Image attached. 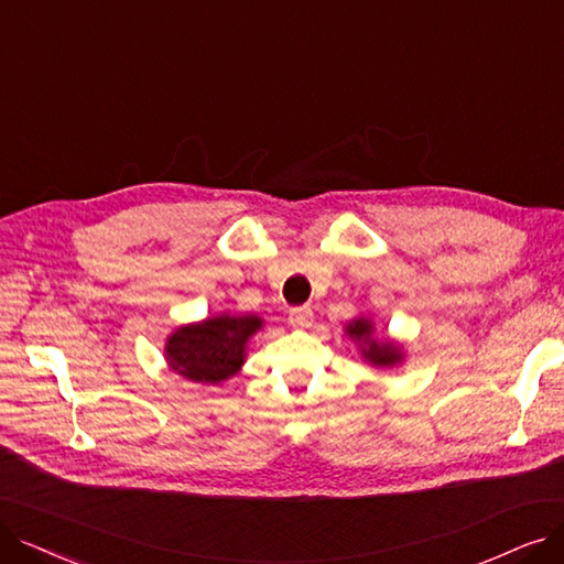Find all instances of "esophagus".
<instances>
[{
	"label": "esophagus",
	"mask_w": 564,
	"mask_h": 564,
	"mask_svg": "<svg viewBox=\"0 0 564 564\" xmlns=\"http://www.w3.org/2000/svg\"><path fill=\"white\" fill-rule=\"evenodd\" d=\"M312 319H314V314H312V307H307V305L291 307V312H289V322H291V326H296V328L312 326Z\"/></svg>",
	"instance_id": "esophagus-1"
}]
</instances>
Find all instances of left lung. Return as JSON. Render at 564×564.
Listing matches in <instances>:
<instances>
[{"mask_svg": "<svg viewBox=\"0 0 564 564\" xmlns=\"http://www.w3.org/2000/svg\"><path fill=\"white\" fill-rule=\"evenodd\" d=\"M347 333L356 337V340H364V356L370 358L375 366H393L400 360V349L395 345L372 340V324L368 319H356L354 324H349Z\"/></svg>", "mask_w": 564, "mask_h": 564, "instance_id": "8db88e82", "label": "left lung"}]
</instances>
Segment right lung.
Instances as JSON below:
<instances>
[{"label": "right lung", "instance_id": "1", "mask_svg": "<svg viewBox=\"0 0 564 564\" xmlns=\"http://www.w3.org/2000/svg\"><path fill=\"white\" fill-rule=\"evenodd\" d=\"M261 328L259 317H213L177 328L166 345L169 366L200 384L234 377L245 360V343Z\"/></svg>", "mask_w": 564, "mask_h": 564}]
</instances>
